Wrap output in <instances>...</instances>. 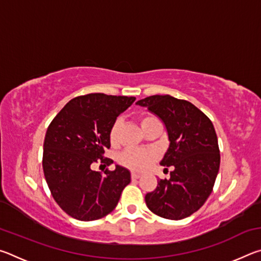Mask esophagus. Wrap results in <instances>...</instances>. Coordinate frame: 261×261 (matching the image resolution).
Segmentation results:
<instances>
[{"label":"esophagus","instance_id":"34e87169","mask_svg":"<svg viewBox=\"0 0 261 261\" xmlns=\"http://www.w3.org/2000/svg\"><path fill=\"white\" fill-rule=\"evenodd\" d=\"M131 177H132V179H137V178L140 177V174L139 173H136V171H132Z\"/></svg>","mask_w":261,"mask_h":261}]
</instances>
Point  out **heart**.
Instances as JSON below:
<instances>
[{
	"label": "heart",
	"mask_w": 261,
	"mask_h": 261,
	"mask_svg": "<svg viewBox=\"0 0 261 261\" xmlns=\"http://www.w3.org/2000/svg\"><path fill=\"white\" fill-rule=\"evenodd\" d=\"M159 121L155 116L153 115H144L140 117V126L141 129L146 127L151 123ZM121 123L120 121H116L113 124L112 129L109 132V139L110 143L115 145L117 143L118 131H120ZM156 159V153L152 151V149H127L124 153L121 154L120 162L123 166L130 168L132 170H144L148 168Z\"/></svg>",
	"instance_id": "b5f03b06"
}]
</instances>
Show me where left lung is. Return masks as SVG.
<instances>
[{
	"label": "left lung",
	"instance_id": "left-lung-1",
	"mask_svg": "<svg viewBox=\"0 0 261 261\" xmlns=\"http://www.w3.org/2000/svg\"><path fill=\"white\" fill-rule=\"evenodd\" d=\"M166 126L169 147L160 162L174 167L169 179H159L145 201L154 214L182 220L205 204L220 168L218 137L213 123L196 106L171 95H152L137 101Z\"/></svg>",
	"mask_w": 261,
	"mask_h": 261
}]
</instances>
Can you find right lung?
<instances>
[{"mask_svg": "<svg viewBox=\"0 0 261 261\" xmlns=\"http://www.w3.org/2000/svg\"><path fill=\"white\" fill-rule=\"evenodd\" d=\"M134 96L91 93L77 96L62 108L48 126L42 168L51 196L65 213L81 221L109 214L131 182L126 168L116 165L103 175L92 169L110 147L109 132L120 114L135 102Z\"/></svg>", "mask_w": 261, "mask_h": 261, "instance_id": "obj_1", "label": "right lung"}]
</instances>
